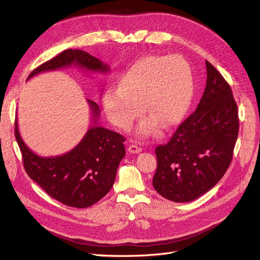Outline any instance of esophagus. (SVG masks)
Instances as JSON below:
<instances>
[{
  "instance_id": "1",
  "label": "esophagus",
  "mask_w": 260,
  "mask_h": 260,
  "mask_svg": "<svg viewBox=\"0 0 260 260\" xmlns=\"http://www.w3.org/2000/svg\"><path fill=\"white\" fill-rule=\"evenodd\" d=\"M141 151H142V147H140V146H138V145H136V144H131V145H129V147H128V152H129V153H132V154H138V153H140Z\"/></svg>"
}]
</instances>
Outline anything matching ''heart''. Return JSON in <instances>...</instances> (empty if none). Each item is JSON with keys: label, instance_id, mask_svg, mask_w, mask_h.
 <instances>
[{"label": "heart", "instance_id": "obj_1", "mask_svg": "<svg viewBox=\"0 0 260 260\" xmlns=\"http://www.w3.org/2000/svg\"><path fill=\"white\" fill-rule=\"evenodd\" d=\"M193 74L181 55L147 56L124 74L120 86H109L103 96L108 118L127 129L144 112L151 119L141 122V135H151L156 122L169 127L179 122L193 98Z\"/></svg>", "mask_w": 260, "mask_h": 260}]
</instances>
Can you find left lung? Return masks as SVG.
<instances>
[{"instance_id":"1","label":"left lung","mask_w":260,"mask_h":260,"mask_svg":"<svg viewBox=\"0 0 260 260\" xmlns=\"http://www.w3.org/2000/svg\"><path fill=\"white\" fill-rule=\"evenodd\" d=\"M206 72V88L198 108L166 144L155 149L153 186L172 202H191L208 192L232 160L240 127L238 105L229 83L207 60Z\"/></svg>"}]
</instances>
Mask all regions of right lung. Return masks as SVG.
<instances>
[{
  "label": "right lung",
  "instance_id": "right-lung-1",
  "mask_svg": "<svg viewBox=\"0 0 260 260\" xmlns=\"http://www.w3.org/2000/svg\"><path fill=\"white\" fill-rule=\"evenodd\" d=\"M73 65L90 72H109L108 65L89 53L69 49L37 67L28 79L43 72ZM88 103L93 124L79 144L60 156L41 157L30 151L19 135L17 119L15 120V137L28 176L51 198L76 208L92 206L111 191L118 166L125 155V139L119 133L99 127L100 107L93 101L88 100Z\"/></svg>",
  "mask_w": 260,
  "mask_h": 260
}]
</instances>
